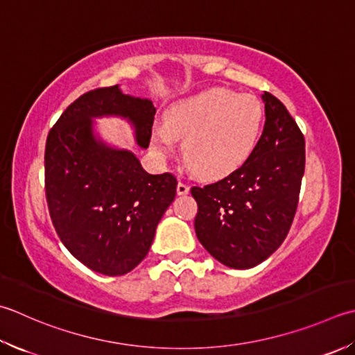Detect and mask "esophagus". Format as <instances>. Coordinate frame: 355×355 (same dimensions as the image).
I'll return each mask as SVG.
<instances>
[{"label":"esophagus","instance_id":"34e87169","mask_svg":"<svg viewBox=\"0 0 355 355\" xmlns=\"http://www.w3.org/2000/svg\"><path fill=\"white\" fill-rule=\"evenodd\" d=\"M177 192H178V196H184V193L189 192V186H187V184L183 183V182H180V183L177 184Z\"/></svg>","mask_w":355,"mask_h":355}]
</instances>
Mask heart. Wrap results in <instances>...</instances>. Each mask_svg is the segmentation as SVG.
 <instances>
[{
  "mask_svg": "<svg viewBox=\"0 0 355 355\" xmlns=\"http://www.w3.org/2000/svg\"><path fill=\"white\" fill-rule=\"evenodd\" d=\"M265 110L257 96L214 87L180 100L152 132V149L168 157L184 138L183 157L200 177L223 178L245 164L259 144Z\"/></svg>",
  "mask_w": 355,
  "mask_h": 355,
  "instance_id": "obj_1",
  "label": "heart"
}]
</instances>
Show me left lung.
I'll use <instances>...</instances> for the list:
<instances>
[{
    "instance_id": "left-lung-1",
    "label": "left lung",
    "mask_w": 355,
    "mask_h": 355,
    "mask_svg": "<svg viewBox=\"0 0 355 355\" xmlns=\"http://www.w3.org/2000/svg\"><path fill=\"white\" fill-rule=\"evenodd\" d=\"M265 129L248 162L217 183L193 186L196 234L215 260L249 269L280 248L293 225L304 173V137L284 104L261 95Z\"/></svg>"
}]
</instances>
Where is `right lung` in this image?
Returning <instances> with one entry per match:
<instances>
[{
    "label": "right lung",
    "mask_w": 355,
    "mask_h": 355,
    "mask_svg": "<svg viewBox=\"0 0 355 355\" xmlns=\"http://www.w3.org/2000/svg\"><path fill=\"white\" fill-rule=\"evenodd\" d=\"M155 107L120 86L90 90L75 100L46 141V198L62 245L104 275H124L148 255L155 229L177 193L172 173L152 175L128 149L112 148L94 130V118L121 116L135 141H150Z\"/></svg>",
    "instance_id": "right-lung-1"
}]
</instances>
